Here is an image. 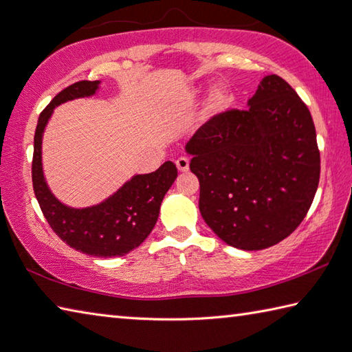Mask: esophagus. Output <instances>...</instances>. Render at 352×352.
<instances>
[{"instance_id":"obj_1","label":"esophagus","mask_w":352,"mask_h":352,"mask_svg":"<svg viewBox=\"0 0 352 352\" xmlns=\"http://www.w3.org/2000/svg\"><path fill=\"white\" fill-rule=\"evenodd\" d=\"M177 168L180 172H188L189 170V159H186V157H180V159L175 160Z\"/></svg>"}]
</instances>
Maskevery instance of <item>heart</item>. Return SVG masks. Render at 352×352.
Wrapping results in <instances>:
<instances>
[{
	"mask_svg": "<svg viewBox=\"0 0 352 352\" xmlns=\"http://www.w3.org/2000/svg\"><path fill=\"white\" fill-rule=\"evenodd\" d=\"M228 102V95L226 92V89L222 87H214L212 94H210V98H208V107L213 111V113H218L223 107L227 106Z\"/></svg>",
	"mask_w": 352,
	"mask_h": 352,
	"instance_id": "obj_1",
	"label": "heart"
}]
</instances>
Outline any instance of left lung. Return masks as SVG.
<instances>
[{"instance_id":"left-lung-1","label":"left lung","mask_w":352,"mask_h":352,"mask_svg":"<svg viewBox=\"0 0 352 352\" xmlns=\"http://www.w3.org/2000/svg\"><path fill=\"white\" fill-rule=\"evenodd\" d=\"M246 106L212 118L184 149L207 226L230 246L258 251L302 222L320 159L310 111L281 77L266 76Z\"/></svg>"}]
</instances>
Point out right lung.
Masks as SVG:
<instances>
[{
	"label": "right lung",
	"instance_id": "right-lung-1",
	"mask_svg": "<svg viewBox=\"0 0 352 352\" xmlns=\"http://www.w3.org/2000/svg\"><path fill=\"white\" fill-rule=\"evenodd\" d=\"M101 81H78L54 96L45 109L34 133L33 189L42 213L54 233L71 248L87 256L121 257L145 241L159 219L162 201L175 182L177 166L164 162L149 174H136L98 204L72 207L62 203L47 183L42 163V139L54 109L68 101L89 98Z\"/></svg>",
	"mask_w": 352,
	"mask_h": 352
}]
</instances>
